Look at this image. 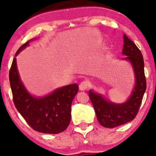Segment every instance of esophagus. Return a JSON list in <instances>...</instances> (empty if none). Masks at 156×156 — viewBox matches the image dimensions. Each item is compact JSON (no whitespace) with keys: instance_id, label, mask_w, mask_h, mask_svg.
Wrapping results in <instances>:
<instances>
[{"instance_id":"1","label":"esophagus","mask_w":156,"mask_h":156,"mask_svg":"<svg viewBox=\"0 0 156 156\" xmlns=\"http://www.w3.org/2000/svg\"><path fill=\"white\" fill-rule=\"evenodd\" d=\"M89 85H90V83L89 80H83L79 85V89L80 91H85L86 89L89 88Z\"/></svg>"}]
</instances>
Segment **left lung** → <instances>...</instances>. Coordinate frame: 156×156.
I'll return each instance as SVG.
<instances>
[{"instance_id":"left-lung-1","label":"left lung","mask_w":156,"mask_h":156,"mask_svg":"<svg viewBox=\"0 0 156 156\" xmlns=\"http://www.w3.org/2000/svg\"><path fill=\"white\" fill-rule=\"evenodd\" d=\"M122 54L126 55L123 60L130 62L135 75V86L133 92L126 102L114 103L107 101L101 94L93 90L89 91V96L95 111L97 119L102 126L113 128L132 121L136 116L146 90L144 58L140 50L135 43L123 35Z\"/></svg>"}]
</instances>
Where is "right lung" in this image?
<instances>
[{
	"mask_svg": "<svg viewBox=\"0 0 156 156\" xmlns=\"http://www.w3.org/2000/svg\"><path fill=\"white\" fill-rule=\"evenodd\" d=\"M31 40L23 44L15 56L28 46ZM9 82L16 108L34 130L51 134L59 133L66 130L70 122L71 105L78 92V84L64 86L44 97L33 96L20 80L16 57L9 71Z\"/></svg>",
	"mask_w": 156,
	"mask_h": 156,
	"instance_id": "1",
	"label": "right lung"
}]
</instances>
